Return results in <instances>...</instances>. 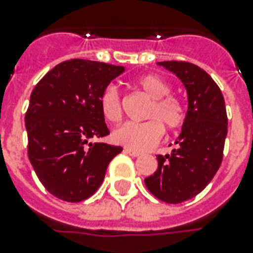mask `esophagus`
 <instances>
[{"mask_svg":"<svg viewBox=\"0 0 253 253\" xmlns=\"http://www.w3.org/2000/svg\"><path fill=\"white\" fill-rule=\"evenodd\" d=\"M125 152H126L127 155H130V156H132V158H138V156H140V152H138V151H134V150H130V148H125Z\"/></svg>","mask_w":253,"mask_h":253,"instance_id":"esophagus-1","label":"esophagus"}]
</instances>
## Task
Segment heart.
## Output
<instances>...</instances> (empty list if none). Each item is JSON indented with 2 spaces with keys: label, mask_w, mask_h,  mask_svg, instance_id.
Listing matches in <instances>:
<instances>
[{
  "label": "heart",
  "mask_w": 253,
  "mask_h": 253,
  "mask_svg": "<svg viewBox=\"0 0 253 253\" xmlns=\"http://www.w3.org/2000/svg\"><path fill=\"white\" fill-rule=\"evenodd\" d=\"M135 85L143 94L151 99L147 109L144 123L127 122L117 127L111 139L119 146L134 151H147L163 138L164 123L170 130L182 126L185 121L184 105L176 95L170 93V85L158 75H144L135 81ZM99 109L103 118L111 123L122 119V103L117 89L106 87L99 95Z\"/></svg>",
  "instance_id": "obj_1"
}]
</instances>
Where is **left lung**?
I'll return each mask as SVG.
<instances>
[{"instance_id": "1", "label": "left lung", "mask_w": 253, "mask_h": 253, "mask_svg": "<svg viewBox=\"0 0 253 253\" xmlns=\"http://www.w3.org/2000/svg\"><path fill=\"white\" fill-rule=\"evenodd\" d=\"M188 93V111L170 155H158V169L144 180L163 202L181 204L204 190L219 169L227 136V113L219 86L188 61H160Z\"/></svg>"}]
</instances>
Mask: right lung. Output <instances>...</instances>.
<instances>
[{
  "label": "right lung",
  "mask_w": 253,
  "mask_h": 253,
  "mask_svg": "<svg viewBox=\"0 0 253 253\" xmlns=\"http://www.w3.org/2000/svg\"><path fill=\"white\" fill-rule=\"evenodd\" d=\"M125 67L99 61H63L34 87L25 117L29 159L56 198L80 202L101 186L122 147L91 143L109 135L99 95Z\"/></svg>",
  "instance_id": "1"
}]
</instances>
